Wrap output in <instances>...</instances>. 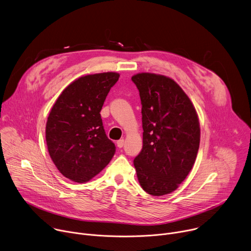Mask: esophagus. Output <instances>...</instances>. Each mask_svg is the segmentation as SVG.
Returning a JSON list of instances; mask_svg holds the SVG:
<instances>
[{
    "mask_svg": "<svg viewBox=\"0 0 251 251\" xmlns=\"http://www.w3.org/2000/svg\"><path fill=\"white\" fill-rule=\"evenodd\" d=\"M123 146H124V140H123V139L117 141V147H118V148H122Z\"/></svg>",
    "mask_w": 251,
    "mask_h": 251,
    "instance_id": "1",
    "label": "esophagus"
}]
</instances>
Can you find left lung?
<instances>
[{
    "mask_svg": "<svg viewBox=\"0 0 251 251\" xmlns=\"http://www.w3.org/2000/svg\"><path fill=\"white\" fill-rule=\"evenodd\" d=\"M142 104L143 148L134 159L138 181L160 197L176 190L191 172L200 147L195 107L176 81L161 75L132 76Z\"/></svg>",
    "mask_w": 251,
    "mask_h": 251,
    "instance_id": "obj_1",
    "label": "left lung"
}]
</instances>
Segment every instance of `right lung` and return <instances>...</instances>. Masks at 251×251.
I'll list each match as a JSON object with an SVG mask.
<instances>
[{
    "label": "right lung",
    "instance_id": "obj_1",
    "mask_svg": "<svg viewBox=\"0 0 251 251\" xmlns=\"http://www.w3.org/2000/svg\"><path fill=\"white\" fill-rule=\"evenodd\" d=\"M117 73L81 76L58 96L48 117L46 140L57 170L69 180L85 183L99 174L115 154L100 111L119 79Z\"/></svg>",
    "mask_w": 251,
    "mask_h": 251
}]
</instances>
